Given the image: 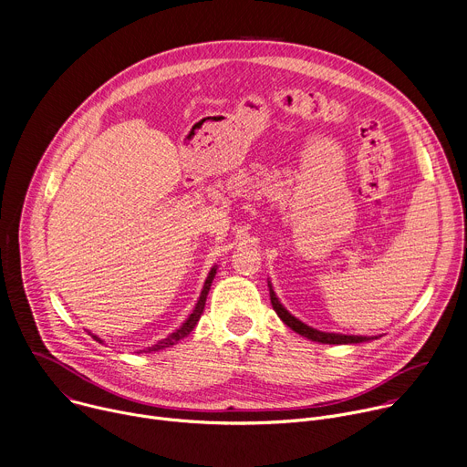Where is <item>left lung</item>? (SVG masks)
Masks as SVG:
<instances>
[{
  "mask_svg": "<svg viewBox=\"0 0 467 467\" xmlns=\"http://www.w3.org/2000/svg\"><path fill=\"white\" fill-rule=\"evenodd\" d=\"M267 285H269V295H271V302H273V307L275 312L278 314V317L284 321V325H287L293 332L312 339V341H317V343H325V345H348V343H366V341H371V339H379L377 336H347V334H334V332H321L317 328H312L307 327L306 323H302L300 319H296L295 316H291L287 309L284 307V304L278 300L275 289H273V284L271 280H267Z\"/></svg>",
  "mask_w": 467,
  "mask_h": 467,
  "instance_id": "obj_1",
  "label": "left lung"
}]
</instances>
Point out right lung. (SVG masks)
I'll return each instance as SVG.
<instances>
[{
	"label": "right lung",
	"instance_id": "1",
	"mask_svg": "<svg viewBox=\"0 0 467 467\" xmlns=\"http://www.w3.org/2000/svg\"><path fill=\"white\" fill-rule=\"evenodd\" d=\"M215 275H217V265H213L212 271H210V275H207V278H205V282H203V287H202V293H200V296H198V300H196V304H194V309L191 312V316L183 321V325H182L180 328H176L174 332H171L165 339H160L158 343H153V345H150V347H146V348H142V350H137V354H140V352H160V350H163V348H167V347L176 345L178 341H182L183 337H187V336L194 330V327H196L198 321H200V316L203 314L205 298H207V293H210V289H212V284H213ZM88 334L92 336V339L103 343V339L98 337L96 334H92V332H88Z\"/></svg>",
	"mask_w": 467,
	"mask_h": 467
}]
</instances>
